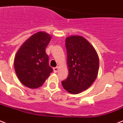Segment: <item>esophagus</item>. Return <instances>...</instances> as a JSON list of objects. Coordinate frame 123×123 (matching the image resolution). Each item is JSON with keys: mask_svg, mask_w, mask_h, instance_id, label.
Listing matches in <instances>:
<instances>
[{"mask_svg": "<svg viewBox=\"0 0 123 123\" xmlns=\"http://www.w3.org/2000/svg\"><path fill=\"white\" fill-rule=\"evenodd\" d=\"M58 70H59V68L58 67H54V72H55V73H57L58 71Z\"/></svg>", "mask_w": 123, "mask_h": 123, "instance_id": "34e87169", "label": "esophagus"}]
</instances>
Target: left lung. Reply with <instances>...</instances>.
<instances>
[{
	"label": "left lung",
	"instance_id": "8db88e82",
	"mask_svg": "<svg viewBox=\"0 0 123 123\" xmlns=\"http://www.w3.org/2000/svg\"><path fill=\"white\" fill-rule=\"evenodd\" d=\"M65 47L69 75L62 84L69 93L78 94L88 89L97 77L98 56L93 45L82 36L67 37Z\"/></svg>",
	"mask_w": 123,
	"mask_h": 123
}]
</instances>
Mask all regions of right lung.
<instances>
[{"label":"right lung","instance_id":"1","mask_svg":"<svg viewBox=\"0 0 123 123\" xmlns=\"http://www.w3.org/2000/svg\"><path fill=\"white\" fill-rule=\"evenodd\" d=\"M51 37L46 32H37L26 40L17 52L15 71L24 86L31 89L39 87L53 71L49 65V56L45 52Z\"/></svg>","mask_w":123,"mask_h":123}]
</instances>
